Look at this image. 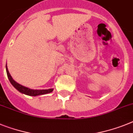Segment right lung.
Masks as SVG:
<instances>
[{"mask_svg":"<svg viewBox=\"0 0 133 133\" xmlns=\"http://www.w3.org/2000/svg\"><path fill=\"white\" fill-rule=\"evenodd\" d=\"M6 74H7L8 78L10 82L11 83L12 85L18 91L20 92H22L23 94L27 95L29 96H38V95H44V94H48L50 93L53 91V89H44V90H34V89H30L25 87L21 85L20 84L17 83L15 82V80H13V78L11 77V74H9V72L8 70L7 66L6 65Z\"/></svg>","mask_w":133,"mask_h":133,"instance_id":"right-lung-1","label":"right lung"}]
</instances>
